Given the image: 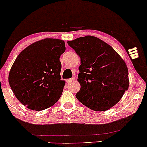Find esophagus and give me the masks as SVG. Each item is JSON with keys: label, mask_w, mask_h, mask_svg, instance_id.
Here are the masks:
<instances>
[{"label": "esophagus", "mask_w": 147, "mask_h": 147, "mask_svg": "<svg viewBox=\"0 0 147 147\" xmlns=\"http://www.w3.org/2000/svg\"><path fill=\"white\" fill-rule=\"evenodd\" d=\"M75 80V78H74V77H72V78H71V79H67L66 80V82L67 83H70V82H73V81Z\"/></svg>", "instance_id": "1"}]
</instances>
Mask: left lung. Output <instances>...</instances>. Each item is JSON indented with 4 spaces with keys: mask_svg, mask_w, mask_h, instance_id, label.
Instances as JSON below:
<instances>
[{
    "mask_svg": "<svg viewBox=\"0 0 147 147\" xmlns=\"http://www.w3.org/2000/svg\"><path fill=\"white\" fill-rule=\"evenodd\" d=\"M81 59L77 81L78 100L91 110L104 111L120 100L129 88V71L124 61L111 45L95 36L68 41Z\"/></svg>",
    "mask_w": 147,
    "mask_h": 147,
    "instance_id": "8db88e82",
    "label": "left lung"
}]
</instances>
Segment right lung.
Masks as SVG:
<instances>
[{
    "label": "right lung",
    "mask_w": 147,
    "mask_h": 147,
    "mask_svg": "<svg viewBox=\"0 0 147 147\" xmlns=\"http://www.w3.org/2000/svg\"><path fill=\"white\" fill-rule=\"evenodd\" d=\"M65 43L44 38L22 51L9 73V84L15 97L28 109L42 111L53 106L61 95L65 81L61 80L60 56Z\"/></svg>",
    "instance_id": "obj_1"
}]
</instances>
